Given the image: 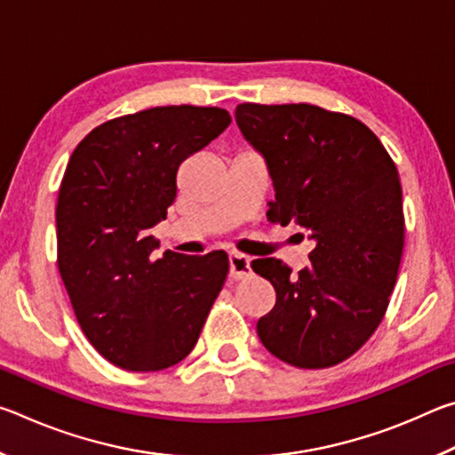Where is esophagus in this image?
Segmentation results:
<instances>
[{
    "label": "esophagus",
    "mask_w": 455,
    "mask_h": 455,
    "mask_svg": "<svg viewBox=\"0 0 455 455\" xmlns=\"http://www.w3.org/2000/svg\"><path fill=\"white\" fill-rule=\"evenodd\" d=\"M228 263H230V276H233L235 281H244L252 275L251 259L241 255V252H230Z\"/></svg>",
    "instance_id": "1"
}]
</instances>
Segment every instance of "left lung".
Returning a JSON list of instances; mask_svg holds the SVG:
<instances>
[{
    "instance_id": "8db88e82",
    "label": "left lung",
    "mask_w": 455,
    "mask_h": 455,
    "mask_svg": "<svg viewBox=\"0 0 455 455\" xmlns=\"http://www.w3.org/2000/svg\"><path fill=\"white\" fill-rule=\"evenodd\" d=\"M235 116L275 184L268 222L295 225L317 243L299 275L279 259L252 260L276 292L259 339L292 367H333L375 333L395 287L405 243L395 163L349 114L244 102Z\"/></svg>"
}]
</instances>
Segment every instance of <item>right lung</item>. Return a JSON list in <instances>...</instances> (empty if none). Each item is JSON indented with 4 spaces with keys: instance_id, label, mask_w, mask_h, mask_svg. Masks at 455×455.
<instances>
[{
    "instance_id": "right-lung-1",
    "label": "right lung",
    "mask_w": 455,
    "mask_h": 455,
    "mask_svg": "<svg viewBox=\"0 0 455 455\" xmlns=\"http://www.w3.org/2000/svg\"><path fill=\"white\" fill-rule=\"evenodd\" d=\"M225 108L156 106L96 126L76 146L56 204L58 268L100 355L160 371L195 349L225 287L228 255L166 251L150 228L176 198V172L230 124Z\"/></svg>"
}]
</instances>
